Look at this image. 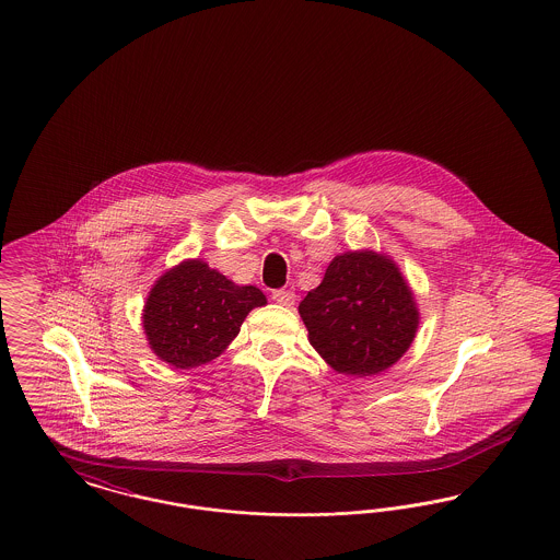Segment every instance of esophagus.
<instances>
[{
  "label": "esophagus",
  "instance_id": "34e87169",
  "mask_svg": "<svg viewBox=\"0 0 560 560\" xmlns=\"http://www.w3.org/2000/svg\"><path fill=\"white\" fill-rule=\"evenodd\" d=\"M272 300L281 306H293L295 304V293L291 290H275L272 291Z\"/></svg>",
  "mask_w": 560,
  "mask_h": 560
}]
</instances>
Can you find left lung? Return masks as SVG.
I'll list each match as a JSON object with an SVG mask.
<instances>
[{"mask_svg":"<svg viewBox=\"0 0 560 560\" xmlns=\"http://www.w3.org/2000/svg\"><path fill=\"white\" fill-rule=\"evenodd\" d=\"M314 350L337 373L377 375L412 343L419 313L398 267L375 252L336 256L300 302Z\"/></svg>","mask_w":560,"mask_h":560,"instance_id":"8db88e82","label":"left lung"}]
</instances>
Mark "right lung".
I'll return each mask as SVG.
<instances>
[{"label": "right lung", "instance_id": "obj_1", "mask_svg": "<svg viewBox=\"0 0 560 560\" xmlns=\"http://www.w3.org/2000/svg\"><path fill=\"white\" fill-rule=\"evenodd\" d=\"M265 293L235 285L201 260H187L158 279L150 291L143 329L156 357L194 369L217 359L240 334L247 313L265 306Z\"/></svg>", "mask_w": 560, "mask_h": 560}]
</instances>
